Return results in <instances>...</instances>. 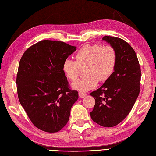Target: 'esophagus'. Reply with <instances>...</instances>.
I'll use <instances>...</instances> for the list:
<instances>
[{"mask_svg": "<svg viewBox=\"0 0 156 156\" xmlns=\"http://www.w3.org/2000/svg\"><path fill=\"white\" fill-rule=\"evenodd\" d=\"M79 97H80V98H85V97L87 96V94H86V93H83V92H79Z\"/></svg>", "mask_w": 156, "mask_h": 156, "instance_id": "obj_1", "label": "esophagus"}]
</instances>
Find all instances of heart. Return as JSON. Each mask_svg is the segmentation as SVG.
I'll list each match as a JSON object with an SVG mask.
<instances>
[{
  "label": "heart",
  "instance_id": "1",
  "mask_svg": "<svg viewBox=\"0 0 156 156\" xmlns=\"http://www.w3.org/2000/svg\"><path fill=\"white\" fill-rule=\"evenodd\" d=\"M75 61L66 59L63 64L65 76L71 81L79 77L81 69L85 67L84 77L72 84L75 89L87 91L95 87L98 81H105L112 77L117 65V52L111 45L87 44L75 55Z\"/></svg>",
  "mask_w": 156,
  "mask_h": 156
}]
</instances>
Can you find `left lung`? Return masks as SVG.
Here are the masks:
<instances>
[{"label": "left lung", "instance_id": "left-lung-1", "mask_svg": "<svg viewBox=\"0 0 156 156\" xmlns=\"http://www.w3.org/2000/svg\"><path fill=\"white\" fill-rule=\"evenodd\" d=\"M117 52L115 70L101 87L90 93L95 100L91 113L93 122L112 127L126 118L139 95L141 69L136 52L129 44L118 37L105 36Z\"/></svg>", "mask_w": 156, "mask_h": 156}]
</instances>
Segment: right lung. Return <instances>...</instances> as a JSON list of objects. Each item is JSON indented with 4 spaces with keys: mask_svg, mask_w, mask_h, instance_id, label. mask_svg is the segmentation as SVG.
I'll list each match as a JSON object with an SVG mask.
<instances>
[{
    "mask_svg": "<svg viewBox=\"0 0 156 156\" xmlns=\"http://www.w3.org/2000/svg\"><path fill=\"white\" fill-rule=\"evenodd\" d=\"M76 50L63 41L43 40L27 49L16 75L19 101L33 125L49 133L67 123L72 105L79 98L63 71V64Z\"/></svg>",
    "mask_w": 156,
    "mask_h": 156,
    "instance_id": "right-lung-1",
    "label": "right lung"
}]
</instances>
